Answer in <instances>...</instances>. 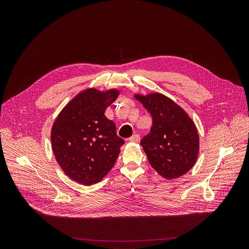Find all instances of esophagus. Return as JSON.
I'll use <instances>...</instances> for the list:
<instances>
[{"label": "esophagus", "instance_id": "1", "mask_svg": "<svg viewBox=\"0 0 249 249\" xmlns=\"http://www.w3.org/2000/svg\"><path fill=\"white\" fill-rule=\"evenodd\" d=\"M139 140H140V137H139V135H137V134H135V135H133L132 137L129 138V141H130V142H135V143H136V142H138Z\"/></svg>", "mask_w": 249, "mask_h": 249}]
</instances>
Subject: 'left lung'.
<instances>
[{
    "label": "left lung",
    "mask_w": 249,
    "mask_h": 249,
    "mask_svg": "<svg viewBox=\"0 0 249 249\" xmlns=\"http://www.w3.org/2000/svg\"><path fill=\"white\" fill-rule=\"evenodd\" d=\"M153 118L151 132L141 140L150 164L166 179L189 171L198 156L199 136L192 119L168 97L137 95Z\"/></svg>",
    "instance_id": "8db88e82"
}]
</instances>
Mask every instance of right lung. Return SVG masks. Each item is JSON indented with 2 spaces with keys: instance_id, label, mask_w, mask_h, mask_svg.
<instances>
[{
  "instance_id": "1",
  "label": "right lung",
  "mask_w": 249,
  "mask_h": 249,
  "mask_svg": "<svg viewBox=\"0 0 249 249\" xmlns=\"http://www.w3.org/2000/svg\"><path fill=\"white\" fill-rule=\"evenodd\" d=\"M118 94L115 89H88L71 100L54 122L51 142L56 160L78 183L99 182L113 167L125 143L113 121L104 115Z\"/></svg>"
}]
</instances>
